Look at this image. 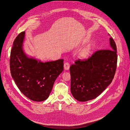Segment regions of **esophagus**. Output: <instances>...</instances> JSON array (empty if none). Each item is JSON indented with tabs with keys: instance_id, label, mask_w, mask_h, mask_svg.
Listing matches in <instances>:
<instances>
[{
	"instance_id": "obj_1",
	"label": "esophagus",
	"mask_w": 130,
	"mask_h": 130,
	"mask_svg": "<svg viewBox=\"0 0 130 130\" xmlns=\"http://www.w3.org/2000/svg\"><path fill=\"white\" fill-rule=\"evenodd\" d=\"M64 69L65 70H68L70 69V64L69 63V62H65V63H64Z\"/></svg>"
}]
</instances>
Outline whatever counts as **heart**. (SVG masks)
<instances>
[{"instance_id":"obj_1","label":"heart","mask_w":130,"mask_h":130,"mask_svg":"<svg viewBox=\"0 0 130 130\" xmlns=\"http://www.w3.org/2000/svg\"><path fill=\"white\" fill-rule=\"evenodd\" d=\"M90 52V47H85L84 49H83V50H81V51L80 52V56L82 57H87Z\"/></svg>"}]
</instances>
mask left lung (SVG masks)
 I'll use <instances>...</instances> for the list:
<instances>
[{
    "mask_svg": "<svg viewBox=\"0 0 130 130\" xmlns=\"http://www.w3.org/2000/svg\"><path fill=\"white\" fill-rule=\"evenodd\" d=\"M111 49L95 51L88 58L76 60L70 68L71 92L80 102L96 98L111 83L117 62V47L110 37Z\"/></svg>",
    "mask_w": 130,
    "mask_h": 130,
    "instance_id": "obj_1",
    "label": "left lung"
}]
</instances>
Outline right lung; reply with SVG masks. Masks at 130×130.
I'll return each instance as SVG.
<instances>
[{"instance_id": "obj_1", "label": "right lung", "mask_w": 130, "mask_h": 130, "mask_svg": "<svg viewBox=\"0 0 130 130\" xmlns=\"http://www.w3.org/2000/svg\"><path fill=\"white\" fill-rule=\"evenodd\" d=\"M25 32L17 36L11 51L10 71L21 92L34 101L49 96L54 83L64 69V59L45 62L29 58L23 50Z\"/></svg>"}]
</instances>
